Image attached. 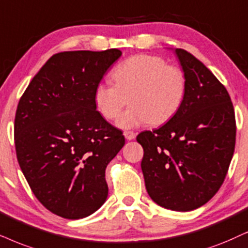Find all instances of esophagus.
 Here are the masks:
<instances>
[{
  "label": "esophagus",
  "mask_w": 248,
  "mask_h": 248,
  "mask_svg": "<svg viewBox=\"0 0 248 248\" xmlns=\"http://www.w3.org/2000/svg\"><path fill=\"white\" fill-rule=\"evenodd\" d=\"M124 137H126V140H134L135 137H136V134H135L134 131H130V130H127V131H124Z\"/></svg>",
  "instance_id": "obj_1"
}]
</instances>
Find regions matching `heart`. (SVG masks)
Wrapping results in <instances>:
<instances>
[{
    "instance_id": "b5f03b06",
    "label": "heart",
    "mask_w": 248,
    "mask_h": 248,
    "mask_svg": "<svg viewBox=\"0 0 248 248\" xmlns=\"http://www.w3.org/2000/svg\"><path fill=\"white\" fill-rule=\"evenodd\" d=\"M112 77L115 84L99 82L95 87L93 103L103 118L113 120L129 97L130 106L117 120L124 129L164 124L178 111L186 96L184 72L159 56H131L114 68Z\"/></svg>"
}]
</instances>
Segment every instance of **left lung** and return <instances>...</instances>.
Listing matches in <instances>:
<instances>
[{
	"mask_svg": "<svg viewBox=\"0 0 248 248\" xmlns=\"http://www.w3.org/2000/svg\"><path fill=\"white\" fill-rule=\"evenodd\" d=\"M186 78L181 108L158 129L143 131L142 171L153 202L171 211L205 205L227 176L236 144L233 105L225 87L202 62L176 49Z\"/></svg>",
	"mask_w": 248,
	"mask_h": 248,
	"instance_id": "left-lung-1",
	"label": "left lung"
}]
</instances>
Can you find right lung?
<instances>
[{"instance_id": "1", "label": "right lung", "mask_w": 248, "mask_h": 248, "mask_svg": "<svg viewBox=\"0 0 248 248\" xmlns=\"http://www.w3.org/2000/svg\"><path fill=\"white\" fill-rule=\"evenodd\" d=\"M121 56L119 49L64 51L43 65L20 97L16 153L37 200L78 220L108 198L105 169L124 145L122 131L96 111L93 90Z\"/></svg>"}]
</instances>
